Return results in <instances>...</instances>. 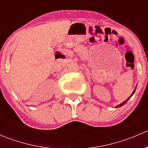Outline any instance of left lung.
I'll list each match as a JSON object with an SVG mask.
<instances>
[{"instance_id":"left-lung-1","label":"left lung","mask_w":148,"mask_h":148,"mask_svg":"<svg viewBox=\"0 0 148 148\" xmlns=\"http://www.w3.org/2000/svg\"><path fill=\"white\" fill-rule=\"evenodd\" d=\"M136 87H137V86H135V89H134V91H133V92H132V95H130V97H129V98H127V99H126V100H125V101H124V102H122V103H121V104H119V105L116 106V108H117V107H122V106H123V105H124V104H125V103H126L127 102V101H128V100H129V99H130V98H131V97H132V95H134V93H135V89H136Z\"/></svg>"}]
</instances>
